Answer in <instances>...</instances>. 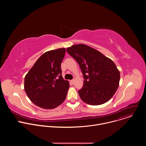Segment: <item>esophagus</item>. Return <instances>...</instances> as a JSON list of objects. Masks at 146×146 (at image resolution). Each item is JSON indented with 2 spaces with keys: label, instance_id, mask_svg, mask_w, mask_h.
Segmentation results:
<instances>
[{
  "label": "esophagus",
  "instance_id": "1",
  "mask_svg": "<svg viewBox=\"0 0 146 146\" xmlns=\"http://www.w3.org/2000/svg\"><path fill=\"white\" fill-rule=\"evenodd\" d=\"M70 82H72V84H74V80H71V81H70Z\"/></svg>",
  "mask_w": 146,
  "mask_h": 146
}]
</instances>
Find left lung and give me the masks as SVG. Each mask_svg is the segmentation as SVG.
<instances>
[{"label": "left lung", "instance_id": "left-lung-1", "mask_svg": "<svg viewBox=\"0 0 146 146\" xmlns=\"http://www.w3.org/2000/svg\"><path fill=\"white\" fill-rule=\"evenodd\" d=\"M66 51L77 62L85 79L78 91L81 100L94 106L108 102L117 90L120 79L114 62L86 44H75Z\"/></svg>", "mask_w": 146, "mask_h": 146}]
</instances>
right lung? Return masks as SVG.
Instances as JSON below:
<instances>
[{
  "label": "right lung",
  "instance_id": "obj_1",
  "mask_svg": "<svg viewBox=\"0 0 146 146\" xmlns=\"http://www.w3.org/2000/svg\"><path fill=\"white\" fill-rule=\"evenodd\" d=\"M65 52V48L44 52L25 76V91L29 99L40 108H56L66 98L70 85L62 77L60 68Z\"/></svg>",
  "mask_w": 146,
  "mask_h": 146
}]
</instances>
